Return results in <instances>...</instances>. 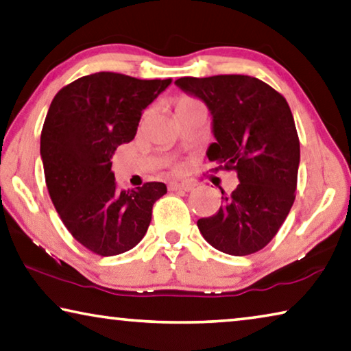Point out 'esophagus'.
Returning <instances> with one entry per match:
<instances>
[{
    "mask_svg": "<svg viewBox=\"0 0 351 351\" xmlns=\"http://www.w3.org/2000/svg\"><path fill=\"white\" fill-rule=\"evenodd\" d=\"M195 187L192 182H170L169 184V191H184V192H191L192 189Z\"/></svg>",
    "mask_w": 351,
    "mask_h": 351,
    "instance_id": "obj_1",
    "label": "esophagus"
}]
</instances>
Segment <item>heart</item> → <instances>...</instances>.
Returning a JSON list of instances; mask_svg holds the SVG:
<instances>
[{"label": "heart", "instance_id": "b5f03b06", "mask_svg": "<svg viewBox=\"0 0 351 351\" xmlns=\"http://www.w3.org/2000/svg\"><path fill=\"white\" fill-rule=\"evenodd\" d=\"M197 99H193L192 97H181L180 99H178V103H176V110L180 109V108H182V106H187V104H191V103H195Z\"/></svg>", "mask_w": 351, "mask_h": 351}]
</instances>
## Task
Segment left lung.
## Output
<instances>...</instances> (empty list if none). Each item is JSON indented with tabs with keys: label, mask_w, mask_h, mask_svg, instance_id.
Listing matches in <instances>:
<instances>
[{
	"label": "left lung",
	"mask_w": 351,
	"mask_h": 351,
	"mask_svg": "<svg viewBox=\"0 0 351 351\" xmlns=\"http://www.w3.org/2000/svg\"><path fill=\"white\" fill-rule=\"evenodd\" d=\"M178 87L203 99L217 142L208 149L217 170H234L239 184L213 217L197 221L210 245L232 256L263 250L285 223L297 191L300 141L286 98L245 75L184 76Z\"/></svg>",
	"instance_id": "8db88e82"
}]
</instances>
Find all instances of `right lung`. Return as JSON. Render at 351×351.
I'll list each match as a JSON object with an SVG mask.
<instances>
[{
	"label": "right lung",
	"instance_id": "obj_1",
	"mask_svg": "<svg viewBox=\"0 0 351 351\" xmlns=\"http://www.w3.org/2000/svg\"><path fill=\"white\" fill-rule=\"evenodd\" d=\"M170 82L99 71L53 98L40 136L48 193L70 234L92 253L134 248L148 230L153 204L167 193L164 182L120 191L110 158L134 138L142 110Z\"/></svg>",
	"mask_w": 351,
	"mask_h": 351
}]
</instances>
